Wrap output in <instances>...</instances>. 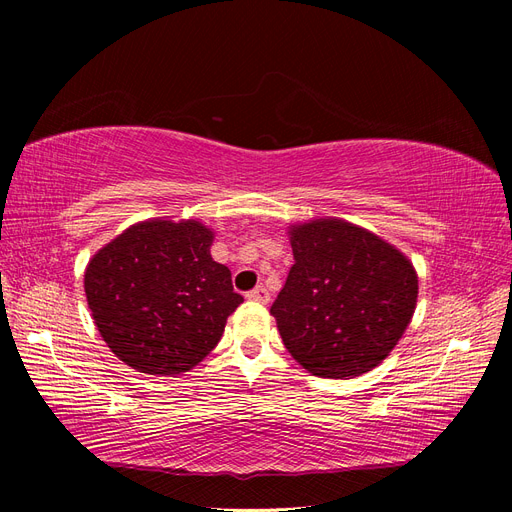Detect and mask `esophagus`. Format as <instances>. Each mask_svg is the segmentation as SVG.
I'll return each mask as SVG.
<instances>
[{"label": "esophagus", "mask_w": 512, "mask_h": 512, "mask_svg": "<svg viewBox=\"0 0 512 512\" xmlns=\"http://www.w3.org/2000/svg\"><path fill=\"white\" fill-rule=\"evenodd\" d=\"M245 297L250 301H256V303H269V292H267L265 286H256L254 290L247 292Z\"/></svg>", "instance_id": "obj_1"}]
</instances>
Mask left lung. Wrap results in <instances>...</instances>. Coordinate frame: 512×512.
<instances>
[{
    "instance_id": "1",
    "label": "left lung",
    "mask_w": 512,
    "mask_h": 512,
    "mask_svg": "<svg viewBox=\"0 0 512 512\" xmlns=\"http://www.w3.org/2000/svg\"><path fill=\"white\" fill-rule=\"evenodd\" d=\"M288 235L294 265L271 305L286 350L320 378L367 374L412 320V262L374 232L337 218L294 224Z\"/></svg>"
}]
</instances>
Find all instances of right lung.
I'll return each mask as SVG.
<instances>
[{
  "instance_id": "right-lung-1",
  "label": "right lung",
  "mask_w": 512,
  "mask_h": 512,
  "mask_svg": "<svg viewBox=\"0 0 512 512\" xmlns=\"http://www.w3.org/2000/svg\"><path fill=\"white\" fill-rule=\"evenodd\" d=\"M213 230L196 220H147L123 230L85 269L87 305L119 361L141 374L190 371L218 346L243 303L211 258Z\"/></svg>"
}]
</instances>
